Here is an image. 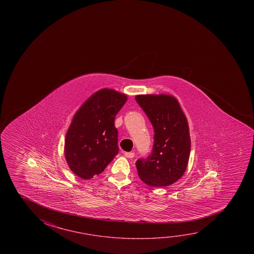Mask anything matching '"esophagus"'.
<instances>
[{
  "mask_svg": "<svg viewBox=\"0 0 254 254\" xmlns=\"http://www.w3.org/2000/svg\"><path fill=\"white\" fill-rule=\"evenodd\" d=\"M124 155H125V157L129 158H133L134 157V153L133 152H125Z\"/></svg>",
  "mask_w": 254,
  "mask_h": 254,
  "instance_id": "1",
  "label": "esophagus"
}]
</instances>
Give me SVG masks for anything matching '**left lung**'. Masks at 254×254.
<instances>
[{"instance_id":"1","label":"left lung","mask_w":254,"mask_h":254,"mask_svg":"<svg viewBox=\"0 0 254 254\" xmlns=\"http://www.w3.org/2000/svg\"><path fill=\"white\" fill-rule=\"evenodd\" d=\"M135 100L154 129L152 153L135 162L140 179L151 187H166L183 176L190 153L186 117L178 101L167 95H142Z\"/></svg>"}]
</instances>
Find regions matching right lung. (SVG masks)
I'll return each instance as SVG.
<instances>
[{
    "mask_svg": "<svg viewBox=\"0 0 254 254\" xmlns=\"http://www.w3.org/2000/svg\"><path fill=\"white\" fill-rule=\"evenodd\" d=\"M126 101V95L104 88L92 95L73 117L64 155L71 170L80 178L99 175L119 153L114 121Z\"/></svg>",
    "mask_w": 254,
    "mask_h": 254,
    "instance_id": "obj_1",
    "label": "right lung"
}]
</instances>
